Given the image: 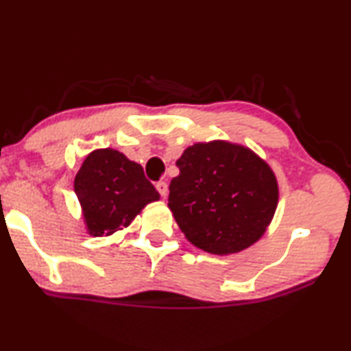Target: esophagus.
<instances>
[{"label":"esophagus","instance_id":"34e87169","mask_svg":"<svg viewBox=\"0 0 351 351\" xmlns=\"http://www.w3.org/2000/svg\"><path fill=\"white\" fill-rule=\"evenodd\" d=\"M156 189H158V193L160 195L163 196H167L168 195V184H167V181H158V183H156Z\"/></svg>","mask_w":351,"mask_h":351}]
</instances>
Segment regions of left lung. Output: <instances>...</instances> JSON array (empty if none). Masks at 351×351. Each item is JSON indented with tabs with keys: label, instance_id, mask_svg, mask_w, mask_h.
<instances>
[{
	"label": "left lung",
	"instance_id": "obj_1",
	"mask_svg": "<svg viewBox=\"0 0 351 351\" xmlns=\"http://www.w3.org/2000/svg\"><path fill=\"white\" fill-rule=\"evenodd\" d=\"M168 206L189 243L211 254H232L264 234L277 208L276 176L247 148L196 143L176 162Z\"/></svg>",
	"mask_w": 351,
	"mask_h": 351
}]
</instances>
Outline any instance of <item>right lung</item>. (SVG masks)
I'll use <instances>...</instances> for the list:
<instances>
[{
  "mask_svg": "<svg viewBox=\"0 0 351 351\" xmlns=\"http://www.w3.org/2000/svg\"><path fill=\"white\" fill-rule=\"evenodd\" d=\"M74 189L92 236L127 228L148 203L160 198L143 168L110 148L92 152L84 160Z\"/></svg>",
  "mask_w": 351,
  "mask_h": 351,
  "instance_id": "obj_1",
  "label": "right lung"
}]
</instances>
